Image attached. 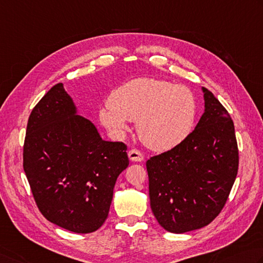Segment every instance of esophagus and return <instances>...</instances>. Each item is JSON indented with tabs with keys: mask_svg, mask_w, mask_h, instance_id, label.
Returning <instances> with one entry per match:
<instances>
[{
	"mask_svg": "<svg viewBox=\"0 0 263 263\" xmlns=\"http://www.w3.org/2000/svg\"><path fill=\"white\" fill-rule=\"evenodd\" d=\"M127 155H128V158H130V161H132V162H142L143 161L142 153L139 152L138 149H131V151L127 153Z\"/></svg>",
	"mask_w": 263,
	"mask_h": 263,
	"instance_id": "1",
	"label": "esophagus"
}]
</instances>
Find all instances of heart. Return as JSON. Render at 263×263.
<instances>
[{"label":"heart","mask_w":263,"mask_h":263,"mask_svg":"<svg viewBox=\"0 0 263 263\" xmlns=\"http://www.w3.org/2000/svg\"><path fill=\"white\" fill-rule=\"evenodd\" d=\"M109 105L100 109V121L115 133L127 130V121H137V132L145 145L164 152L180 145L192 132L197 105L184 85L141 77L111 92Z\"/></svg>","instance_id":"1"}]
</instances>
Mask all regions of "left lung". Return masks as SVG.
<instances>
[{
	"mask_svg": "<svg viewBox=\"0 0 263 263\" xmlns=\"http://www.w3.org/2000/svg\"><path fill=\"white\" fill-rule=\"evenodd\" d=\"M204 114L171 151L147 161L154 215L174 234L203 228L218 217L238 171V147L227 109L202 87Z\"/></svg>",
	"mask_w": 263,
	"mask_h": 263,
	"instance_id": "left-lung-1",
	"label": "left lung"
}]
</instances>
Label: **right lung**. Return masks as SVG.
Returning a JSON list of instances; mask_svg holds the SVG:
<instances>
[{
  "label": "right lung",
  "mask_w": 263,
  "mask_h": 263,
  "mask_svg": "<svg viewBox=\"0 0 263 263\" xmlns=\"http://www.w3.org/2000/svg\"><path fill=\"white\" fill-rule=\"evenodd\" d=\"M76 112L63 84L46 92L28 118L24 171L46 220L89 234L106 221L128 157L124 143L102 140L93 123Z\"/></svg>",
  "instance_id": "obj_1"
}]
</instances>
